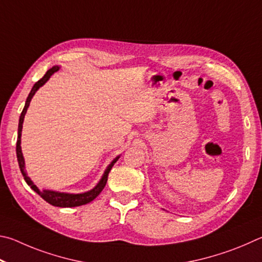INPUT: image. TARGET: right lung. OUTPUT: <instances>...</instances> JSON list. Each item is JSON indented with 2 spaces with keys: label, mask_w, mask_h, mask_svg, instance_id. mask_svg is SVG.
Wrapping results in <instances>:
<instances>
[{
  "label": "right lung",
  "mask_w": 262,
  "mask_h": 262,
  "mask_svg": "<svg viewBox=\"0 0 262 262\" xmlns=\"http://www.w3.org/2000/svg\"><path fill=\"white\" fill-rule=\"evenodd\" d=\"M59 70L58 66H54L53 68H50L49 70L46 72V75L41 78L39 81H36L34 86L32 87V90L30 92L29 96H27L26 102H25V107L23 109V112L20 114L19 117V124H18V138H17V146H16V153H17V160H18V164H19L21 175L24 177L25 182L27 183L32 190L35 191L41 198L43 200L47 201L48 204L55 206V207H77V206H81V205H86L91 203L92 200H94L96 196H98L101 191L103 190V187L105 186V183L108 181V173L112 170V168L115 163H116L117 160L119 159L121 155L115 158L112 162H110L109 166L105 169L103 175L101 176L100 181L98 182L93 189L87 191V192H82V193H67V192H58V191H53V190H40L38 186H36L33 182H32L31 178L27 176L26 170H25V160L24 157H23L21 153V128H23V123H24V118H25V114L27 112V108L30 107V102L32 98H33L34 94L36 93L41 86H43L46 82L49 80V78L52 77L55 72H57Z\"/></svg>",
  "instance_id": "add662e5"
}]
</instances>
